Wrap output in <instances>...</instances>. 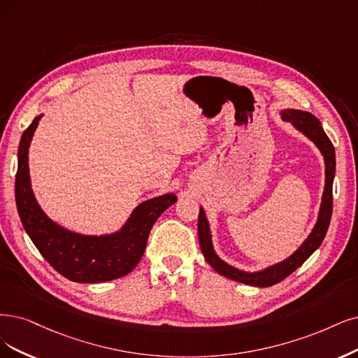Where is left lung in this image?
Wrapping results in <instances>:
<instances>
[{
    "mask_svg": "<svg viewBox=\"0 0 358 358\" xmlns=\"http://www.w3.org/2000/svg\"><path fill=\"white\" fill-rule=\"evenodd\" d=\"M282 117L287 122H292V125L299 129L302 134H306L317 148L320 149L322 155L324 156V165H326V186L323 192L322 206L319 213V220H317L315 226L311 234L307 237V241L301 245V248L290 255L287 259L275 264L266 270L258 273H246L242 270H237L229 264L224 262L215 254L213 241H210V231L209 224L205 215V210L201 208L199 218H197V234H199V245L202 249V254L208 264L213 267L218 274L227 277V279L236 280L239 283L257 286V287H268L275 283L285 280L287 275L292 274L298 267H301L306 262L314 250L319 248L327 233L330 218H332V208H334V178H335V148L332 141L329 140L326 132L320 124L319 119L308 112L287 109L282 112Z\"/></svg>",
    "mask_w": 358,
    "mask_h": 358,
    "instance_id": "8db88e82",
    "label": "left lung"
}]
</instances>
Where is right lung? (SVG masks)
Returning a JSON list of instances; mask_svg holds the SVG:
<instances>
[{
    "mask_svg": "<svg viewBox=\"0 0 358 358\" xmlns=\"http://www.w3.org/2000/svg\"><path fill=\"white\" fill-rule=\"evenodd\" d=\"M41 116L24 129L19 144L16 205L31 241L50 266L78 283H101L131 273L141 259L155 221L177 202L174 193L140 203L125 226L106 236H84L52 222L35 201L31 189L28 149Z\"/></svg>",
    "mask_w": 358,
    "mask_h": 358,
    "instance_id": "add662e5",
    "label": "right lung"
}]
</instances>
